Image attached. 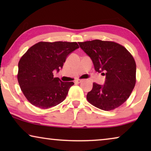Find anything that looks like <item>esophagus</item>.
Returning a JSON list of instances; mask_svg holds the SVG:
<instances>
[{
  "label": "esophagus",
  "instance_id": "esophagus-1",
  "mask_svg": "<svg viewBox=\"0 0 151 151\" xmlns=\"http://www.w3.org/2000/svg\"><path fill=\"white\" fill-rule=\"evenodd\" d=\"M82 82V80H75V82H76V83H77V84H79Z\"/></svg>",
  "mask_w": 151,
  "mask_h": 151
}]
</instances>
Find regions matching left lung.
Returning <instances> with one entry per match:
<instances>
[{"label": "left lung", "instance_id": "left-lung-1", "mask_svg": "<svg viewBox=\"0 0 151 151\" xmlns=\"http://www.w3.org/2000/svg\"><path fill=\"white\" fill-rule=\"evenodd\" d=\"M93 63L95 70L106 76L104 84H93L86 99L104 111L121 106L129 98L136 82V64L127 49L114 42L94 40L78 42Z\"/></svg>", "mask_w": 151, "mask_h": 151}]
</instances>
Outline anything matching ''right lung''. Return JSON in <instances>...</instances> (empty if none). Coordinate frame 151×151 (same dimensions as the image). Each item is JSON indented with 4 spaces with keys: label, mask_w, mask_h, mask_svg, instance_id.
<instances>
[{
    "label": "right lung",
    "mask_w": 151,
    "mask_h": 151,
    "mask_svg": "<svg viewBox=\"0 0 151 151\" xmlns=\"http://www.w3.org/2000/svg\"><path fill=\"white\" fill-rule=\"evenodd\" d=\"M78 48L77 42H40L22 55L18 63V81L31 104L46 109L65 100L74 83L53 78V71L59 72L70 53Z\"/></svg>",
    "instance_id": "right-lung-1"
}]
</instances>
